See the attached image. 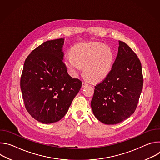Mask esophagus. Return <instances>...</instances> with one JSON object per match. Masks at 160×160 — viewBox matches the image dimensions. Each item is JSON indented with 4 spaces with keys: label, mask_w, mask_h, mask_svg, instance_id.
<instances>
[{
    "label": "esophagus",
    "mask_w": 160,
    "mask_h": 160,
    "mask_svg": "<svg viewBox=\"0 0 160 160\" xmlns=\"http://www.w3.org/2000/svg\"><path fill=\"white\" fill-rule=\"evenodd\" d=\"M88 84L87 83V82H82V88H84V87L88 86Z\"/></svg>",
    "instance_id": "esophagus-1"
}]
</instances>
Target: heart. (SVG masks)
I'll list each match as a JSON object with an SVG mask.
<instances>
[{
    "mask_svg": "<svg viewBox=\"0 0 160 160\" xmlns=\"http://www.w3.org/2000/svg\"><path fill=\"white\" fill-rule=\"evenodd\" d=\"M71 54L64 58L66 66L73 75L84 67V75L92 82L100 81L108 75L114 58L112 50L98 42L76 45Z\"/></svg>",
    "mask_w": 160,
    "mask_h": 160,
    "instance_id": "heart-1",
    "label": "heart"
}]
</instances>
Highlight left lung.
<instances>
[{"label":"left lung","instance_id":"8db88e82","mask_svg":"<svg viewBox=\"0 0 160 160\" xmlns=\"http://www.w3.org/2000/svg\"><path fill=\"white\" fill-rule=\"evenodd\" d=\"M143 76L141 61L123 42L111 70L95 86L91 108L96 118L107 125L119 123L134 112L142 92Z\"/></svg>","mask_w":160,"mask_h":160}]
</instances>
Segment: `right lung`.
<instances>
[{"instance_id": "1", "label": "right lung", "mask_w": 160, "mask_h": 160, "mask_svg": "<svg viewBox=\"0 0 160 160\" xmlns=\"http://www.w3.org/2000/svg\"><path fill=\"white\" fill-rule=\"evenodd\" d=\"M64 39L45 42L27 58L20 87L25 108L42 123L58 122L66 115L82 87L63 62Z\"/></svg>"}]
</instances>
